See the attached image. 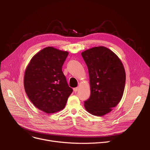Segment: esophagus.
Wrapping results in <instances>:
<instances>
[{
  "label": "esophagus",
  "instance_id": "1",
  "mask_svg": "<svg viewBox=\"0 0 150 150\" xmlns=\"http://www.w3.org/2000/svg\"><path fill=\"white\" fill-rule=\"evenodd\" d=\"M78 90H79V88L78 87H77V88H74V92H77Z\"/></svg>",
  "mask_w": 150,
  "mask_h": 150
}]
</instances>
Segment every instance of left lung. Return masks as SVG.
<instances>
[{
	"label": "left lung",
	"mask_w": 150,
	"mask_h": 150,
	"mask_svg": "<svg viewBox=\"0 0 150 150\" xmlns=\"http://www.w3.org/2000/svg\"><path fill=\"white\" fill-rule=\"evenodd\" d=\"M88 66L91 96L84 108L92 115L103 116L119 103L125 89L126 74L117 55L104 46L81 53Z\"/></svg>",
	"instance_id": "left-lung-1"
}]
</instances>
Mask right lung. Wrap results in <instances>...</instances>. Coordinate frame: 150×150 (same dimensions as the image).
<instances>
[{
    "instance_id": "1",
    "label": "right lung",
    "mask_w": 150,
    "mask_h": 150,
    "mask_svg": "<svg viewBox=\"0 0 150 150\" xmlns=\"http://www.w3.org/2000/svg\"><path fill=\"white\" fill-rule=\"evenodd\" d=\"M69 52L53 47L38 52L27 65L23 78L27 95L35 106L53 114L64 108L73 90L62 71Z\"/></svg>"
}]
</instances>
